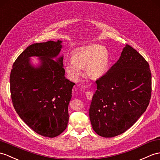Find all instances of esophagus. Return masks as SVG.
<instances>
[{
  "instance_id": "34e87169",
  "label": "esophagus",
  "mask_w": 160,
  "mask_h": 160,
  "mask_svg": "<svg viewBox=\"0 0 160 160\" xmlns=\"http://www.w3.org/2000/svg\"><path fill=\"white\" fill-rule=\"evenodd\" d=\"M85 95H86V97L88 99H91L92 96H93V92L92 91H86L85 92Z\"/></svg>"
}]
</instances>
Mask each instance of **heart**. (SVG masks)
Listing matches in <instances>:
<instances>
[{
    "mask_svg": "<svg viewBox=\"0 0 160 160\" xmlns=\"http://www.w3.org/2000/svg\"><path fill=\"white\" fill-rule=\"evenodd\" d=\"M71 60L65 64V70L73 80L78 78L81 69L83 68L85 73L91 78H99L108 71L110 61L108 50L98 44H92L73 52Z\"/></svg>",
    "mask_w": 160,
    "mask_h": 160,
    "instance_id": "heart-1",
    "label": "heart"
}]
</instances>
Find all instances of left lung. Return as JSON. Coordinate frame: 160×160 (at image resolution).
<instances>
[{"instance_id": "left-lung-1", "label": "left lung", "mask_w": 160, "mask_h": 160, "mask_svg": "<svg viewBox=\"0 0 160 160\" xmlns=\"http://www.w3.org/2000/svg\"><path fill=\"white\" fill-rule=\"evenodd\" d=\"M96 84L89 117L92 129L100 136L111 138L124 133L149 104L152 90L149 65L128 44L118 61Z\"/></svg>"}]
</instances>
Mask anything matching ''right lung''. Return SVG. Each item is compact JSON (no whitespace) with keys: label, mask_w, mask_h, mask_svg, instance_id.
<instances>
[{"label":"right lung","mask_w":160,"mask_h":160,"mask_svg":"<svg viewBox=\"0 0 160 160\" xmlns=\"http://www.w3.org/2000/svg\"><path fill=\"white\" fill-rule=\"evenodd\" d=\"M61 43L48 41L29 46L14 62L10 74L11 97L16 112L33 131L49 138L60 135L68 126L75 84L65 78L63 57L57 58ZM31 56L40 57L39 66L30 64Z\"/></svg>","instance_id":"right-lung-1"}]
</instances>
